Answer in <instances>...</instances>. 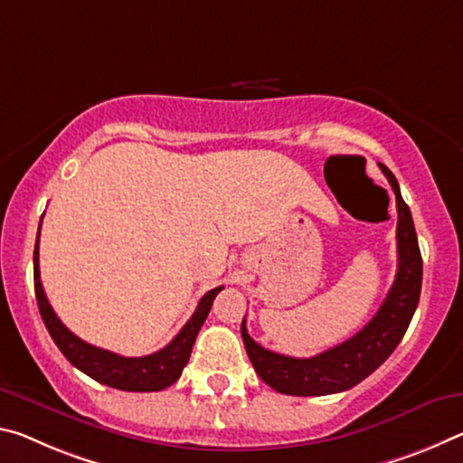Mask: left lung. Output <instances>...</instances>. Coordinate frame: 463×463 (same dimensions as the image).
I'll list each match as a JSON object with an SVG mask.
<instances>
[{
    "mask_svg": "<svg viewBox=\"0 0 463 463\" xmlns=\"http://www.w3.org/2000/svg\"><path fill=\"white\" fill-rule=\"evenodd\" d=\"M379 168L390 181L398 203V271L392 290L369 324L350 340L311 358H292L266 350L241 324L245 350L258 375L271 390L286 395H329L346 392L379 369L398 346L412 321L422 288V258L408 203L398 179L385 165Z\"/></svg>",
    "mask_w": 463,
    "mask_h": 463,
    "instance_id": "left-lung-1",
    "label": "left lung"
}]
</instances>
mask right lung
<instances>
[{"instance_id": "1", "label": "right lung", "mask_w": 463, "mask_h": 463, "mask_svg": "<svg viewBox=\"0 0 463 463\" xmlns=\"http://www.w3.org/2000/svg\"><path fill=\"white\" fill-rule=\"evenodd\" d=\"M39 234H41V224H39ZM39 234H36V245H34L36 303H39L41 317L45 321L51 337H53L57 348L63 352V356L68 358L76 369L86 373L88 377H92L94 381H99V383L115 387V390H121V392H160L165 390V387L173 385L175 381L181 377L183 366L187 364L189 356H192L195 337L200 334L205 317H208L216 295L224 288V286H218V288L205 292L200 303H197V309L192 315V319L183 326L181 332L173 337L168 346L148 356L128 358L80 340L76 334H71L70 329L61 324V319L57 317L55 311L51 309L47 295L41 284Z\"/></svg>"}]
</instances>
